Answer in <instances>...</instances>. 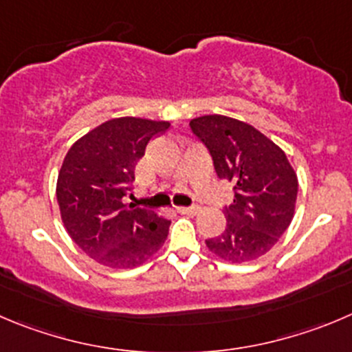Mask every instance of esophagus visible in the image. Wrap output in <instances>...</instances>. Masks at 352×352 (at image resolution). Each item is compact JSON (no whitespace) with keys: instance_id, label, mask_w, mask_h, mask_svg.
Returning <instances> with one entry per match:
<instances>
[{"instance_id":"34e87169","label":"esophagus","mask_w":352,"mask_h":352,"mask_svg":"<svg viewBox=\"0 0 352 352\" xmlns=\"http://www.w3.org/2000/svg\"><path fill=\"white\" fill-rule=\"evenodd\" d=\"M179 214H197L199 212V207L192 206V207H176Z\"/></svg>"}]
</instances>
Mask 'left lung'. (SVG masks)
Returning a JSON list of instances; mask_svg holds the SVG:
<instances>
[{
	"mask_svg": "<svg viewBox=\"0 0 352 352\" xmlns=\"http://www.w3.org/2000/svg\"><path fill=\"white\" fill-rule=\"evenodd\" d=\"M207 146L221 179L233 183V204L224 209L226 230L206 240L214 256L247 263L264 256L292 223L297 174L285 152L250 124L226 116L190 120Z\"/></svg>",
	"mask_w": 352,
	"mask_h": 352,
	"instance_id": "1",
	"label": "left lung"
}]
</instances>
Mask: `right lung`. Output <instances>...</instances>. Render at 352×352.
<instances>
[{
    "instance_id": "add662e5",
    "label": "right lung",
    "mask_w": 352,
    "mask_h": 352,
    "mask_svg": "<svg viewBox=\"0 0 352 352\" xmlns=\"http://www.w3.org/2000/svg\"><path fill=\"white\" fill-rule=\"evenodd\" d=\"M170 124L119 117L100 124L70 146L56 182L60 216L70 239L96 263L135 267L164 245L170 221L124 204L136 162L150 140Z\"/></svg>"
}]
</instances>
